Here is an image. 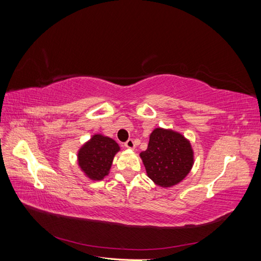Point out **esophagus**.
<instances>
[{"label": "esophagus", "mask_w": 261, "mask_h": 261, "mask_svg": "<svg viewBox=\"0 0 261 261\" xmlns=\"http://www.w3.org/2000/svg\"><path fill=\"white\" fill-rule=\"evenodd\" d=\"M124 146H125L126 148L134 149V148H135V143H134V140H133V139H128L127 141H125V143H124Z\"/></svg>", "instance_id": "esophagus-1"}]
</instances>
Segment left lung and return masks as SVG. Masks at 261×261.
Here are the masks:
<instances>
[{
  "label": "left lung",
  "mask_w": 261,
  "mask_h": 261,
  "mask_svg": "<svg viewBox=\"0 0 261 261\" xmlns=\"http://www.w3.org/2000/svg\"><path fill=\"white\" fill-rule=\"evenodd\" d=\"M148 176L156 185L171 187L191 171L194 158L191 144L173 130L155 128L150 135L148 148L140 152Z\"/></svg>",
  "instance_id": "1"
}]
</instances>
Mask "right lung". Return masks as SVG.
<instances>
[{
    "mask_svg": "<svg viewBox=\"0 0 261 261\" xmlns=\"http://www.w3.org/2000/svg\"><path fill=\"white\" fill-rule=\"evenodd\" d=\"M118 150L120 147L113 139L94 135L78 152V163L89 178L100 180L108 175Z\"/></svg>",
    "mask_w": 261,
    "mask_h": 261,
    "instance_id": "1",
    "label": "right lung"
}]
</instances>
